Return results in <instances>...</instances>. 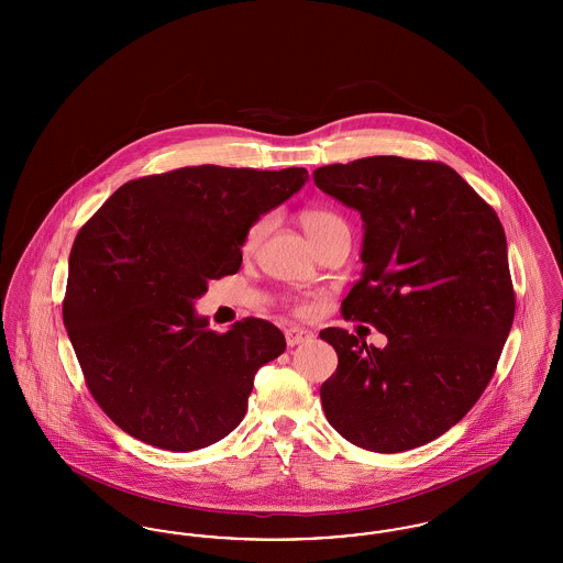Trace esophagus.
I'll list each match as a JSON object with an SVG mask.
<instances>
[{
    "label": "esophagus",
    "instance_id": "esophagus-1",
    "mask_svg": "<svg viewBox=\"0 0 563 563\" xmlns=\"http://www.w3.org/2000/svg\"><path fill=\"white\" fill-rule=\"evenodd\" d=\"M312 335L308 333V331H303V329H299V327H291V329H287L285 331V340H287V346H297V344H303V342H308Z\"/></svg>",
    "mask_w": 563,
    "mask_h": 563
}]
</instances>
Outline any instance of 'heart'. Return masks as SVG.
I'll use <instances>...</instances> for the list:
<instances>
[{"mask_svg": "<svg viewBox=\"0 0 563 563\" xmlns=\"http://www.w3.org/2000/svg\"><path fill=\"white\" fill-rule=\"evenodd\" d=\"M268 217H264V219L255 221V223L249 228L246 239H244V249H246V251L255 249V246L262 242V239H264L266 232H268ZM299 225L303 228V232L308 234V239L312 241V244H314L317 249L329 241V239H333L335 234L349 232V225H346V221H344L340 214L333 213V211H329V209H319V207L303 209V211L299 213Z\"/></svg>", "mask_w": 563, "mask_h": 563, "instance_id": "b5f03b06", "label": "heart"}]
</instances>
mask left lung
I'll use <instances>...</instances> for the list:
<instances>
[{"label": "left lung", "mask_w": 563, "mask_h": 563, "mask_svg": "<svg viewBox=\"0 0 563 563\" xmlns=\"http://www.w3.org/2000/svg\"><path fill=\"white\" fill-rule=\"evenodd\" d=\"M363 219V278L342 314L388 338L367 346L322 329L338 369L321 386L329 424L397 454L457 424L496 372L515 317L507 236L496 211L443 162L372 156L314 170Z\"/></svg>", "instance_id": "1"}]
</instances>
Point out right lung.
<instances>
[{
  "instance_id": "right-lung-1",
  "label": "right lung",
  "mask_w": 563,
  "mask_h": 563,
  "mask_svg": "<svg viewBox=\"0 0 563 563\" xmlns=\"http://www.w3.org/2000/svg\"><path fill=\"white\" fill-rule=\"evenodd\" d=\"M306 181V168L186 166L124 184L81 225L63 321L90 395L124 432L194 452L241 424L285 335L253 317L217 333L194 299L239 272L249 228Z\"/></svg>"
}]
</instances>
